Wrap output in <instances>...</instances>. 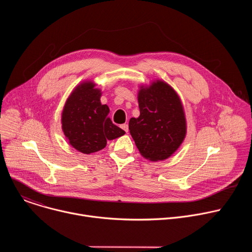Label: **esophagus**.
I'll use <instances>...</instances> for the list:
<instances>
[{"label": "esophagus", "instance_id": "esophagus-1", "mask_svg": "<svg viewBox=\"0 0 252 252\" xmlns=\"http://www.w3.org/2000/svg\"><path fill=\"white\" fill-rule=\"evenodd\" d=\"M121 127H122L126 132H127V131H128V125H127V124H124V125H122V126H121Z\"/></svg>", "mask_w": 252, "mask_h": 252}]
</instances>
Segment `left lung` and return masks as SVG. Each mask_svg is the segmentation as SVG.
Masks as SVG:
<instances>
[{
	"instance_id": "obj_1",
	"label": "left lung",
	"mask_w": 252,
	"mask_h": 252,
	"mask_svg": "<svg viewBox=\"0 0 252 252\" xmlns=\"http://www.w3.org/2000/svg\"><path fill=\"white\" fill-rule=\"evenodd\" d=\"M139 117L131 118L129 132L141 157L159 161L171 157L187 135V119L181 97L162 80L140 85Z\"/></svg>"
}]
</instances>
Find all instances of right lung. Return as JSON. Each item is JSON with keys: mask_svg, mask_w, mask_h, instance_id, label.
Listing matches in <instances>:
<instances>
[{"mask_svg": "<svg viewBox=\"0 0 252 252\" xmlns=\"http://www.w3.org/2000/svg\"><path fill=\"white\" fill-rule=\"evenodd\" d=\"M94 81L86 80L71 91L62 112V129L69 145L78 152L90 155L126 133L113 124L110 109L101 104V90Z\"/></svg>", "mask_w": 252, "mask_h": 252, "instance_id": "right-lung-1", "label": "right lung"}]
</instances>
